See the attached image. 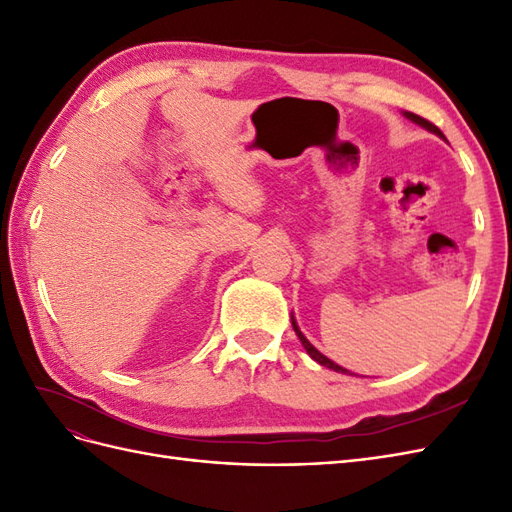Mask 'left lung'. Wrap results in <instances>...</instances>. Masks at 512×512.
<instances>
[{"label": "left lung", "mask_w": 512, "mask_h": 512, "mask_svg": "<svg viewBox=\"0 0 512 512\" xmlns=\"http://www.w3.org/2000/svg\"><path fill=\"white\" fill-rule=\"evenodd\" d=\"M406 117L408 119H412L414 123H418V126H423V128H427L429 132H433V134H438V136H442L444 138V134L440 132V128L438 126H433V123L431 121H427L425 117H421V115H414V113H406ZM292 329H294V333H297L299 335V339H301V344H303V348L307 350V354L309 356H312V359L316 361V363H320V365H324V367H329V369H333V371H339V374H348V369H344V367H339V365H335L331 359H327V356H324V354H320L312 344H309L307 342V339H305V335L299 331V327H297V322H294L292 320Z\"/></svg>", "instance_id": "8db88e82"}]
</instances>
